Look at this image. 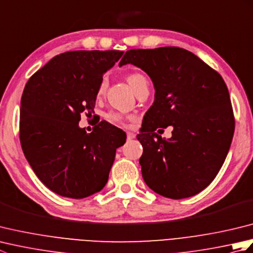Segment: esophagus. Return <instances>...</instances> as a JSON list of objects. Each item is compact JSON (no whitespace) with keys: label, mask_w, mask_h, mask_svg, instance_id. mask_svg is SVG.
Returning <instances> with one entry per match:
<instances>
[{"label":"esophagus","mask_w":253,"mask_h":253,"mask_svg":"<svg viewBox=\"0 0 253 253\" xmlns=\"http://www.w3.org/2000/svg\"><path fill=\"white\" fill-rule=\"evenodd\" d=\"M135 137H136V135L133 132H131V131H128L127 132V139H128V140H131V139H133Z\"/></svg>","instance_id":"esophagus-1"}]
</instances>
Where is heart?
Here are the masks:
<instances>
[{
  "mask_svg": "<svg viewBox=\"0 0 253 253\" xmlns=\"http://www.w3.org/2000/svg\"><path fill=\"white\" fill-rule=\"evenodd\" d=\"M127 82H128V84H129L131 89L135 91V92L141 84L148 83L147 78L140 73H130L127 76ZM106 85H107V79H106V77H103L101 80L99 87H98V94H102L104 92ZM109 118L112 122L122 123V124L124 123V116L121 114H117V113H111V114L109 115Z\"/></svg>",
  "mask_w": 253,
  "mask_h": 253,
  "instance_id": "heart-1",
  "label": "heart"
}]
</instances>
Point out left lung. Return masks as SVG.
<instances>
[{
  "mask_svg": "<svg viewBox=\"0 0 253 253\" xmlns=\"http://www.w3.org/2000/svg\"><path fill=\"white\" fill-rule=\"evenodd\" d=\"M132 64L151 78L154 102L137 139L146 184L170 199L192 197L211 184L224 163L235 130L226 84L193 53L177 46L133 49L120 66ZM173 126L166 141L154 130Z\"/></svg>",
  "mask_w": 253,
  "mask_h": 253,
  "instance_id": "1",
  "label": "left lung"
}]
</instances>
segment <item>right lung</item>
Masks as SVG:
<instances>
[{
  "mask_svg": "<svg viewBox=\"0 0 253 253\" xmlns=\"http://www.w3.org/2000/svg\"><path fill=\"white\" fill-rule=\"evenodd\" d=\"M122 51H71L56 55L26 84L20 101L19 138L31 169L62 197L83 199L103 189L116 149L126 133L107 122L92 132L80 115L94 113L103 74Z\"/></svg>",
  "mask_w": 253,
  "mask_h": 253,
  "instance_id": "right-lung-1",
  "label": "right lung"
}]
</instances>
